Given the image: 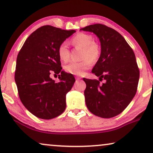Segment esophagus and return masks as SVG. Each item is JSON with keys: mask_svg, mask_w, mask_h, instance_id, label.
<instances>
[{"mask_svg": "<svg viewBox=\"0 0 153 153\" xmlns=\"http://www.w3.org/2000/svg\"><path fill=\"white\" fill-rule=\"evenodd\" d=\"M81 77H79V76H77L76 77V80H77V81H78V80H80V79H81Z\"/></svg>", "mask_w": 153, "mask_h": 153, "instance_id": "obj_1", "label": "esophagus"}]
</instances>
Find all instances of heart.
<instances>
[{"mask_svg": "<svg viewBox=\"0 0 153 153\" xmlns=\"http://www.w3.org/2000/svg\"><path fill=\"white\" fill-rule=\"evenodd\" d=\"M70 43L75 47L82 48L80 61H74L65 66L66 72L76 76H81L85 70L89 69L92 63L99 60L101 54V48L98 43L94 41V36L86 33H78L70 39ZM58 55L63 62L69 61L70 52L65 43H62L58 48Z\"/></svg>", "mask_w": 153, "mask_h": 153, "instance_id": "1", "label": "heart"}]
</instances>
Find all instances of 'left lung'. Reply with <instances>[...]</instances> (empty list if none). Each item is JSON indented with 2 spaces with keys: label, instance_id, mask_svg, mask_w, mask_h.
<instances>
[{
  "label": "left lung",
  "instance_id": "obj_1",
  "mask_svg": "<svg viewBox=\"0 0 153 153\" xmlns=\"http://www.w3.org/2000/svg\"><path fill=\"white\" fill-rule=\"evenodd\" d=\"M81 30L94 33L101 47L100 58L92 70L100 81L83 78L86 105L96 116L114 117L126 109L137 92L139 70L135 55L114 29L97 23ZM102 80L104 82L101 84Z\"/></svg>",
  "mask_w": 153,
  "mask_h": 153
}]
</instances>
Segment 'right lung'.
<instances>
[{"label": "right lung", "mask_w": 153, "mask_h": 153, "mask_svg": "<svg viewBox=\"0 0 153 153\" xmlns=\"http://www.w3.org/2000/svg\"><path fill=\"white\" fill-rule=\"evenodd\" d=\"M75 32L42 26L30 34L19 51L14 76L19 98L38 118H55L65 109L66 94L72 89L75 79L62 71L58 48ZM52 73H61L60 82L50 78Z\"/></svg>", "instance_id": "1"}]
</instances>
